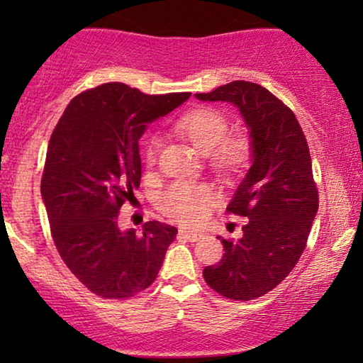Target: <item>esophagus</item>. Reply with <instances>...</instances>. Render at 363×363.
Wrapping results in <instances>:
<instances>
[{"instance_id":"obj_1","label":"esophagus","mask_w":363,"mask_h":363,"mask_svg":"<svg viewBox=\"0 0 363 363\" xmlns=\"http://www.w3.org/2000/svg\"><path fill=\"white\" fill-rule=\"evenodd\" d=\"M180 236L185 238V240L195 242V241H200L203 240V235L198 231H193V230H180Z\"/></svg>"}]
</instances>
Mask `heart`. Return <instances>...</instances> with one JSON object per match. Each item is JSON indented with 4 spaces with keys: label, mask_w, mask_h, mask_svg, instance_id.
Returning a JSON list of instances; mask_svg holds the SVG:
<instances>
[{
    "label": "heart",
    "mask_w": 363,
    "mask_h": 363,
    "mask_svg": "<svg viewBox=\"0 0 363 363\" xmlns=\"http://www.w3.org/2000/svg\"><path fill=\"white\" fill-rule=\"evenodd\" d=\"M177 133L185 137L201 153H210L218 168H235L241 165L247 157V142L242 137L223 140L228 130V121L220 111L211 107H198L186 112L175 122ZM160 138L153 135L145 145V163L153 165L157 160ZM211 200V191L195 183H180L172 186L160 198L162 211L170 218L183 223L201 220L206 203Z\"/></svg>",
    "instance_id": "heart-1"
}]
</instances>
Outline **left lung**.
I'll return each instance as SVG.
<instances>
[{
	"label": "left lung",
	"mask_w": 363,
	"mask_h": 363,
	"mask_svg": "<svg viewBox=\"0 0 363 363\" xmlns=\"http://www.w3.org/2000/svg\"><path fill=\"white\" fill-rule=\"evenodd\" d=\"M195 97L235 106L251 152L250 170L226 208L250 221L238 241L220 238L225 255L203 277L228 299H256L284 281L306 250L319 210L309 147L291 108L259 84L235 81Z\"/></svg>",
	"instance_id": "left-lung-1"
}]
</instances>
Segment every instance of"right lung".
<instances>
[{
  "label": "right lung",
  "mask_w": 363,
  "mask_h": 363,
  "mask_svg": "<svg viewBox=\"0 0 363 363\" xmlns=\"http://www.w3.org/2000/svg\"><path fill=\"white\" fill-rule=\"evenodd\" d=\"M190 96L102 84L74 97L54 128L41 196L59 255L94 294L127 299L147 289L175 241V226L147 221L137 235L121 230L117 218L140 185L138 140L148 123Z\"/></svg>",
  "instance_id": "obj_1"
}]
</instances>
